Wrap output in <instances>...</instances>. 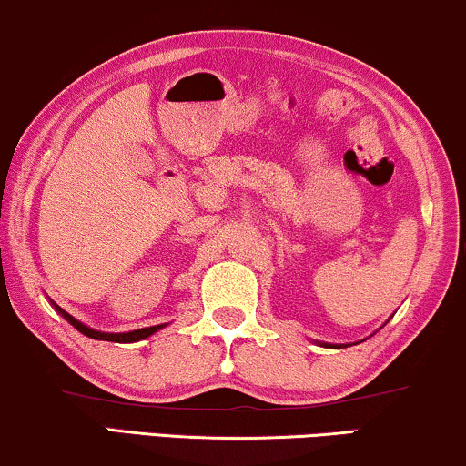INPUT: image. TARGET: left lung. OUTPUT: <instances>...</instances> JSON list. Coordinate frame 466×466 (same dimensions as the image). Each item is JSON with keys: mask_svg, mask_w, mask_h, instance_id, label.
I'll list each match as a JSON object with an SVG mask.
<instances>
[{"mask_svg": "<svg viewBox=\"0 0 466 466\" xmlns=\"http://www.w3.org/2000/svg\"><path fill=\"white\" fill-rule=\"evenodd\" d=\"M325 346H331V344H325Z\"/></svg>", "mask_w": 466, "mask_h": 466, "instance_id": "8db88e82", "label": "left lung"}]
</instances>
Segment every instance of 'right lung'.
Here are the masks:
<instances>
[{"label":"right lung","mask_w":466,"mask_h":466,"mask_svg":"<svg viewBox=\"0 0 466 466\" xmlns=\"http://www.w3.org/2000/svg\"><path fill=\"white\" fill-rule=\"evenodd\" d=\"M53 308H56L57 311H60V314L66 318V320L70 322V325H73L76 331L79 333H84V335H87V338H92V339H105V341H120V344H127V341H139V339H144V338H148V335H152V333H157L158 329H163L165 325H155V327H146V329H137V331H128V333H103V331H94V329H90V327H86L84 322H79L76 320V318H73L70 314H66V311H64L62 308H57L56 303H53Z\"/></svg>","instance_id":"add662e5"}]
</instances>
